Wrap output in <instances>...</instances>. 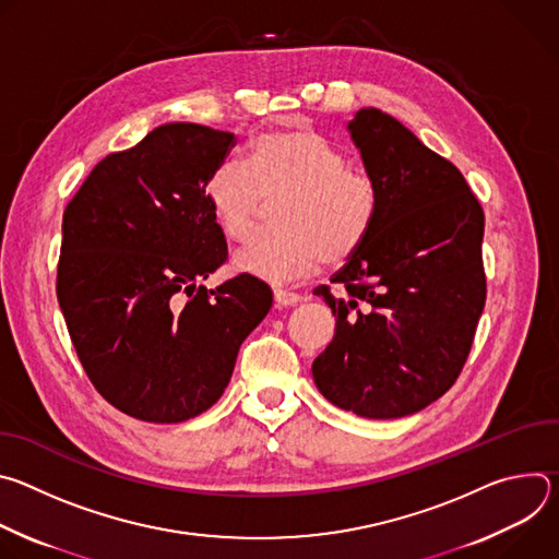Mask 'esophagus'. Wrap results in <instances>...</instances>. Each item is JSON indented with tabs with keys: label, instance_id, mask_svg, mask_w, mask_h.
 Segmentation results:
<instances>
[{
	"label": "esophagus",
	"instance_id": "1",
	"mask_svg": "<svg viewBox=\"0 0 559 559\" xmlns=\"http://www.w3.org/2000/svg\"><path fill=\"white\" fill-rule=\"evenodd\" d=\"M274 300H276V305H281V307H292V305H298L300 302V296L298 294H294V292H289V289H274Z\"/></svg>",
	"mask_w": 559,
	"mask_h": 559
}]
</instances>
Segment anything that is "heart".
I'll return each instance as SVG.
<instances>
[{
  "mask_svg": "<svg viewBox=\"0 0 559 559\" xmlns=\"http://www.w3.org/2000/svg\"><path fill=\"white\" fill-rule=\"evenodd\" d=\"M278 229L257 236L234 257L243 274L283 283L321 265L349 261L373 229L380 194L373 177L347 166V154L309 123H292L254 139L248 164H218L205 201L229 241L252 236L263 201H276Z\"/></svg>",
  "mask_w": 559,
  "mask_h": 559,
  "instance_id": "obj_1",
  "label": "heart"
}]
</instances>
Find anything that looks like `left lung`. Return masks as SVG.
Returning <instances> with one entry per match:
<instances>
[{"label":"left lung","mask_w":559,"mask_h":559,"mask_svg":"<svg viewBox=\"0 0 559 559\" xmlns=\"http://www.w3.org/2000/svg\"><path fill=\"white\" fill-rule=\"evenodd\" d=\"M380 194L365 246L316 287L336 334L311 365L330 403L391 420L425 409L457 380L487 300L485 212L462 173L378 108L349 121Z\"/></svg>","instance_id":"left-lung-1"}]
</instances>
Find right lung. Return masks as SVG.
I'll list each match as a JSON object with an SVG mask.
<instances>
[{
	"instance_id": "right-lung-1",
	"label": "right lung",
	"mask_w": 559,
	"mask_h": 559,
	"mask_svg": "<svg viewBox=\"0 0 559 559\" xmlns=\"http://www.w3.org/2000/svg\"><path fill=\"white\" fill-rule=\"evenodd\" d=\"M231 132L166 123L93 168L63 210L57 300L91 382L143 423H183L223 395L238 347L272 307L267 283L227 261L205 201Z\"/></svg>"
}]
</instances>
